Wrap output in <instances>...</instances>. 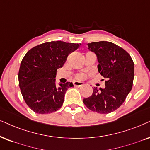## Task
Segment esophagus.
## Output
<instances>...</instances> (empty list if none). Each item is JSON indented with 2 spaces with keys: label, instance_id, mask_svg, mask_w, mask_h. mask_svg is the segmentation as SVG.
<instances>
[{
  "label": "esophagus",
  "instance_id": "esophagus-1",
  "mask_svg": "<svg viewBox=\"0 0 150 150\" xmlns=\"http://www.w3.org/2000/svg\"><path fill=\"white\" fill-rule=\"evenodd\" d=\"M73 85L75 86H77V87H80V86H82L84 84H83V82H81V81H74L73 82Z\"/></svg>",
  "mask_w": 150,
  "mask_h": 150
}]
</instances>
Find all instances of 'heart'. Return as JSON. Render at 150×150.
I'll list each match as a JSON object with an SVG mask.
<instances>
[{
  "label": "heart",
  "mask_w": 150,
  "mask_h": 150,
  "mask_svg": "<svg viewBox=\"0 0 150 150\" xmlns=\"http://www.w3.org/2000/svg\"><path fill=\"white\" fill-rule=\"evenodd\" d=\"M86 77V75L84 73H79L75 76V78L77 79H84Z\"/></svg>",
  "instance_id": "1"
}]
</instances>
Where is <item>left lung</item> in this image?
I'll use <instances>...</instances> for the list:
<instances>
[{
    "label": "left lung",
    "instance_id": "1",
    "mask_svg": "<svg viewBox=\"0 0 150 150\" xmlns=\"http://www.w3.org/2000/svg\"><path fill=\"white\" fill-rule=\"evenodd\" d=\"M97 55L98 71L106 79L105 88H93V94L83 102L93 111L107 114L118 109L132 88L134 64L124 49L109 41L88 43Z\"/></svg>",
    "mask_w": 150,
    "mask_h": 150
}]
</instances>
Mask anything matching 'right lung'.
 Wrapping results in <instances>:
<instances>
[{"label": "right lung", "instance_id": "add662e5", "mask_svg": "<svg viewBox=\"0 0 150 150\" xmlns=\"http://www.w3.org/2000/svg\"><path fill=\"white\" fill-rule=\"evenodd\" d=\"M79 45L50 41L35 46L24 56L18 71V83L25 102L35 113L46 114L62 107L66 91L73 84L67 81L57 85V70L63 66L69 54Z\"/></svg>", "mask_w": 150, "mask_h": 150}]
</instances>
